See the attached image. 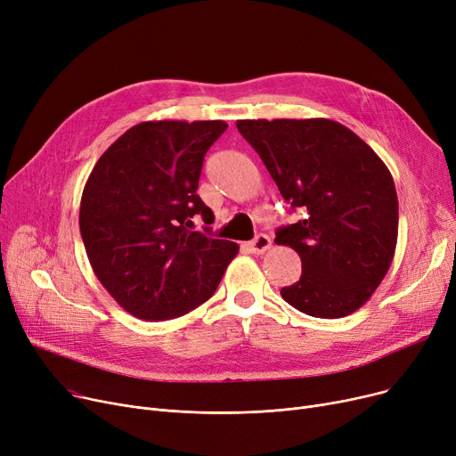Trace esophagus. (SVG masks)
I'll return each mask as SVG.
<instances>
[{"label":"esophagus","instance_id":"1","mask_svg":"<svg viewBox=\"0 0 456 456\" xmlns=\"http://www.w3.org/2000/svg\"><path fill=\"white\" fill-rule=\"evenodd\" d=\"M248 248H249L251 253H256V255L268 251V249L272 248L270 236H268V234H256V236L253 238V240L248 244Z\"/></svg>","mask_w":456,"mask_h":456}]
</instances>
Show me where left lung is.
<instances>
[{
  "label": "left lung",
  "mask_w": 456,
  "mask_h": 456,
  "mask_svg": "<svg viewBox=\"0 0 456 456\" xmlns=\"http://www.w3.org/2000/svg\"><path fill=\"white\" fill-rule=\"evenodd\" d=\"M238 131L268 167L297 224L275 244L296 249L301 277L282 299L314 318H344L385 279L397 244L392 174L368 143L325 118L238 119Z\"/></svg>",
  "instance_id": "8db88e82"
}]
</instances>
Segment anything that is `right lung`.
<instances>
[{"label":"right lung","instance_id":"add662e5","mask_svg":"<svg viewBox=\"0 0 456 456\" xmlns=\"http://www.w3.org/2000/svg\"><path fill=\"white\" fill-rule=\"evenodd\" d=\"M227 124L142 122L95 162L79 229L92 270L129 314L162 322L194 310L218 289L238 246L190 231L214 222L198 196L205 153Z\"/></svg>","mask_w":456,"mask_h":456}]
</instances>
